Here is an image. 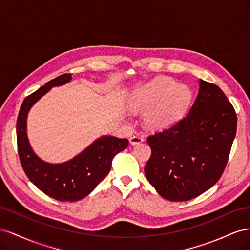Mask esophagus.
<instances>
[{"label":"esophagus","mask_w":250,"mask_h":250,"mask_svg":"<svg viewBox=\"0 0 250 250\" xmlns=\"http://www.w3.org/2000/svg\"><path fill=\"white\" fill-rule=\"evenodd\" d=\"M129 141H130L131 145H137V144H141V143L144 141V138L142 137L141 134L135 133V134H133L132 137L129 139Z\"/></svg>","instance_id":"1"}]
</instances>
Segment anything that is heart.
Listing matches in <instances>:
<instances>
[{"mask_svg":"<svg viewBox=\"0 0 250 250\" xmlns=\"http://www.w3.org/2000/svg\"><path fill=\"white\" fill-rule=\"evenodd\" d=\"M191 102L190 88L165 76L148 82L130 98L133 108L146 110L144 119L152 129H162L177 122L190 107Z\"/></svg>","mask_w":250,"mask_h":250,"instance_id":"heart-1","label":"heart"}]
</instances>
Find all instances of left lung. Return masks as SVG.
Wrapping results in <instances>:
<instances>
[{"mask_svg":"<svg viewBox=\"0 0 250 250\" xmlns=\"http://www.w3.org/2000/svg\"><path fill=\"white\" fill-rule=\"evenodd\" d=\"M188 115L147 138L151 156L145 174L162 197L187 201L220 179L237 132V115L222 89L200 80Z\"/></svg>","mask_w":250,"mask_h":250,"instance_id":"8db88e82","label":"left lung"}]
</instances>
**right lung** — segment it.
Here are the masks:
<instances>
[{"label": "right lung", "mask_w": 250, "mask_h": 250, "mask_svg": "<svg viewBox=\"0 0 250 250\" xmlns=\"http://www.w3.org/2000/svg\"><path fill=\"white\" fill-rule=\"evenodd\" d=\"M71 79V74L60 75L27 96L21 103L17 121L18 152L22 170L42 193L59 201L84 198L107 175L113 157L128 146L127 139L102 137L79 155L63 164L44 163L35 155L26 132L28 111L52 86L62 85Z\"/></svg>", "instance_id": "add662e5"}]
</instances>
